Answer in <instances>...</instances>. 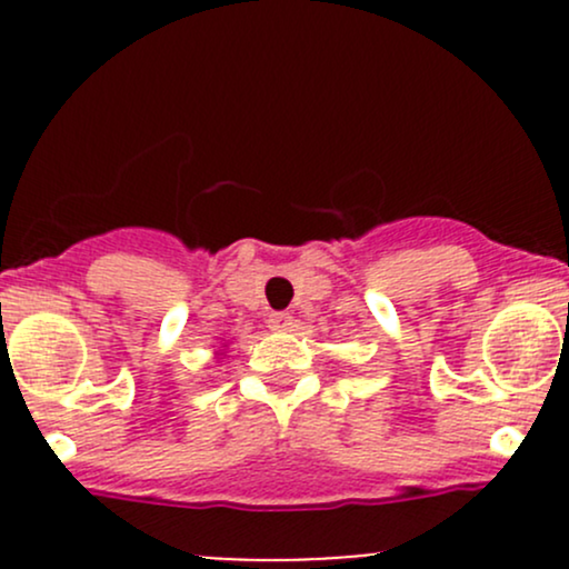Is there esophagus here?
I'll use <instances>...</instances> for the list:
<instances>
[{
	"label": "esophagus",
	"instance_id": "34e87169",
	"mask_svg": "<svg viewBox=\"0 0 569 569\" xmlns=\"http://www.w3.org/2000/svg\"><path fill=\"white\" fill-rule=\"evenodd\" d=\"M270 329H276V331H286V329H291V323H293V316L291 312H272L270 316Z\"/></svg>",
	"mask_w": 569,
	"mask_h": 569
}]
</instances>
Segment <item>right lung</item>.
Masks as SVG:
<instances>
[{"instance_id": "obj_1", "label": "right lung", "mask_w": 569, "mask_h": 569, "mask_svg": "<svg viewBox=\"0 0 569 569\" xmlns=\"http://www.w3.org/2000/svg\"><path fill=\"white\" fill-rule=\"evenodd\" d=\"M224 350H227V342L221 345V350H217V356H224Z\"/></svg>"}]
</instances>
